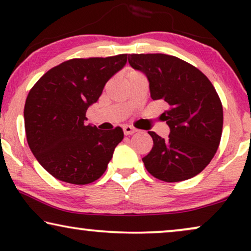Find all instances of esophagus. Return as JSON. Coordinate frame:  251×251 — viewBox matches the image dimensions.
<instances>
[{
	"label": "esophagus",
	"mask_w": 251,
	"mask_h": 251,
	"mask_svg": "<svg viewBox=\"0 0 251 251\" xmlns=\"http://www.w3.org/2000/svg\"><path fill=\"white\" fill-rule=\"evenodd\" d=\"M123 132H125V135H132V133H135L137 131L136 128H133L132 126H123Z\"/></svg>",
	"instance_id": "esophagus-1"
}]
</instances>
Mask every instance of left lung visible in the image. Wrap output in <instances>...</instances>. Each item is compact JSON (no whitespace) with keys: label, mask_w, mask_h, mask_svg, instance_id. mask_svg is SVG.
I'll return each instance as SVG.
<instances>
[{"label":"left lung","mask_w":251,"mask_h":251,"mask_svg":"<svg viewBox=\"0 0 251 251\" xmlns=\"http://www.w3.org/2000/svg\"><path fill=\"white\" fill-rule=\"evenodd\" d=\"M128 60L149 78L153 100L167 106L161 119L170 135L162 138L149 131L153 147L143 157L147 171L168 183L197 176L221 143L223 106L214 85L200 70L175 56L132 53Z\"/></svg>","instance_id":"obj_1"}]
</instances>
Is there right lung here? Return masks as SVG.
Masks as SVG:
<instances>
[{
    "label": "right lung",
    "mask_w": 251,
    "mask_h": 251,
    "mask_svg": "<svg viewBox=\"0 0 251 251\" xmlns=\"http://www.w3.org/2000/svg\"><path fill=\"white\" fill-rule=\"evenodd\" d=\"M126 63V53L74 58L48 71L29 90L24 108L27 143L51 176L85 185L106 171L123 131L87 126L85 113Z\"/></svg>",
    "instance_id": "right-lung-1"
}]
</instances>
